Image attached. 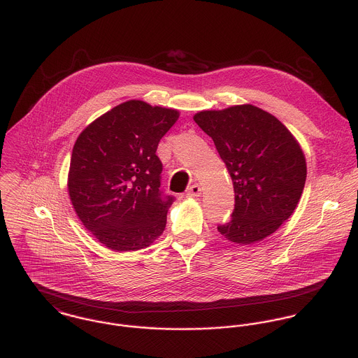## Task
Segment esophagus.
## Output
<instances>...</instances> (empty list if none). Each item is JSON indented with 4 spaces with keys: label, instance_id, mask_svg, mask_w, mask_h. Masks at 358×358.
Wrapping results in <instances>:
<instances>
[{
    "label": "esophagus",
    "instance_id": "1",
    "mask_svg": "<svg viewBox=\"0 0 358 358\" xmlns=\"http://www.w3.org/2000/svg\"><path fill=\"white\" fill-rule=\"evenodd\" d=\"M187 196H189V197H200V196H201V187H200V185H197V183L192 185V186L189 187Z\"/></svg>",
    "mask_w": 358,
    "mask_h": 358
}]
</instances>
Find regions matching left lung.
Instances as JSON below:
<instances>
[{
	"label": "left lung",
	"instance_id": "8db88e82",
	"mask_svg": "<svg viewBox=\"0 0 358 358\" xmlns=\"http://www.w3.org/2000/svg\"><path fill=\"white\" fill-rule=\"evenodd\" d=\"M206 131L234 182L235 208L218 232L238 244L272 235L294 211L307 176L304 154L286 126L254 106L201 111Z\"/></svg>",
	"mask_w": 358,
	"mask_h": 358
}]
</instances>
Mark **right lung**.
<instances>
[{"label": "right lung", "mask_w": 358, "mask_h": 358, "mask_svg": "<svg viewBox=\"0 0 358 358\" xmlns=\"http://www.w3.org/2000/svg\"><path fill=\"white\" fill-rule=\"evenodd\" d=\"M179 118L138 100L117 106L78 137L68 190L85 228L115 251H134L161 236L175 197L161 187L159 140Z\"/></svg>", "instance_id": "1"}]
</instances>
